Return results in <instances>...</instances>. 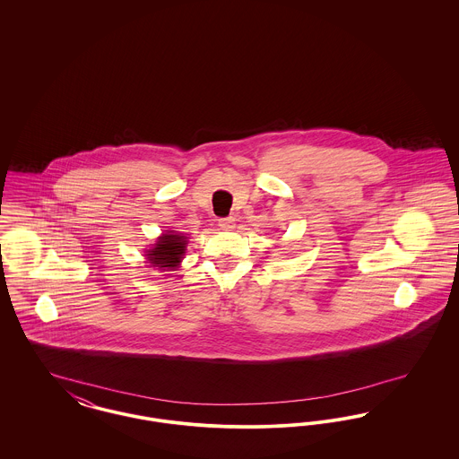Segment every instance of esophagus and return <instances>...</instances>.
<instances>
[{"instance_id": "esophagus-1", "label": "esophagus", "mask_w": 459, "mask_h": 459, "mask_svg": "<svg viewBox=\"0 0 459 459\" xmlns=\"http://www.w3.org/2000/svg\"><path fill=\"white\" fill-rule=\"evenodd\" d=\"M220 229L223 230H232L236 227V219L234 217H225V219L219 220Z\"/></svg>"}]
</instances>
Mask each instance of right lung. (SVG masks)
Here are the masks:
<instances>
[{"label":"right lung","instance_id":"add662e5","mask_svg":"<svg viewBox=\"0 0 459 459\" xmlns=\"http://www.w3.org/2000/svg\"><path fill=\"white\" fill-rule=\"evenodd\" d=\"M187 238L177 230H167L153 244V249H148L146 260L152 266H158L161 272L175 270L186 255Z\"/></svg>","mask_w":459,"mask_h":459}]
</instances>
